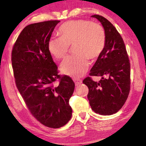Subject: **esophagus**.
<instances>
[{"label":"esophagus","mask_w":146,"mask_h":146,"mask_svg":"<svg viewBox=\"0 0 146 146\" xmlns=\"http://www.w3.org/2000/svg\"><path fill=\"white\" fill-rule=\"evenodd\" d=\"M73 81H74L75 85H76L77 86V85H80V84H81V83H82V81H81V79H73Z\"/></svg>","instance_id":"34e87169"}]
</instances>
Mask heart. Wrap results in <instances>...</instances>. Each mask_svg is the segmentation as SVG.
<instances>
[{"label":"heart","mask_w":146,"mask_h":146,"mask_svg":"<svg viewBox=\"0 0 146 146\" xmlns=\"http://www.w3.org/2000/svg\"><path fill=\"white\" fill-rule=\"evenodd\" d=\"M61 36L50 37L48 41L49 53L57 59L67 55L70 45H74L75 55L64 60L61 65L63 74L77 78L85 74L89 59L94 60L104 52L106 43V33L98 23L87 20L67 21L59 29Z\"/></svg>","instance_id":"1"}]
</instances>
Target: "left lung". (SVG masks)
<instances>
[{"instance_id": "8db88e82", "label": "left lung", "mask_w": 146, "mask_h": 146, "mask_svg": "<svg viewBox=\"0 0 146 146\" xmlns=\"http://www.w3.org/2000/svg\"><path fill=\"white\" fill-rule=\"evenodd\" d=\"M96 18L106 35L104 50L91 69L90 76L101 77L98 82L87 77L83 83L88 87L87 98L93 111L103 115L115 113L127 100L130 90V63L125 44L115 27L100 15Z\"/></svg>"}]
</instances>
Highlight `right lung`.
I'll list each match as a JSON object with an SVG mask.
<instances>
[{
    "mask_svg": "<svg viewBox=\"0 0 146 146\" xmlns=\"http://www.w3.org/2000/svg\"><path fill=\"white\" fill-rule=\"evenodd\" d=\"M59 21H47L25 27L13 46L11 61L17 89L29 110L40 123L59 128L71 119L69 99L75 83L59 75L48 50V41ZM59 79V85L53 83Z\"/></svg>",
    "mask_w": 146,
    "mask_h": 146,
    "instance_id": "1",
    "label": "right lung"
}]
</instances>
